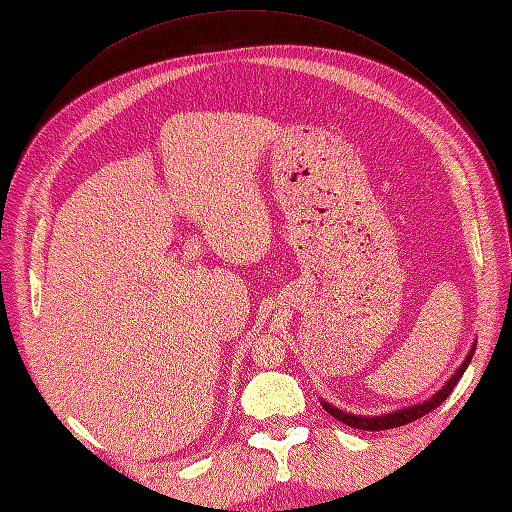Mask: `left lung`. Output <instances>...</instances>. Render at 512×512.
Wrapping results in <instances>:
<instances>
[{
  "instance_id": "left-lung-1",
  "label": "left lung",
  "mask_w": 512,
  "mask_h": 512,
  "mask_svg": "<svg viewBox=\"0 0 512 512\" xmlns=\"http://www.w3.org/2000/svg\"><path fill=\"white\" fill-rule=\"evenodd\" d=\"M473 353H475V346L471 348V353L467 355L465 363H463L459 369H456V373L448 380V384H446L438 394H434L429 400L421 402V405L407 407V409L394 411V413H388V415H382V417H359V415H351V413H342L340 409L328 405V402H324V400H321V405H324V409H326L332 417H336L338 421H342V423H346V425H351V427H357V429H365V432H382V429H392V427L407 425V423L417 421L419 417H423V415H427V413H432L434 409H438V407L442 405V402L450 396L452 388H454L456 384H459V380L463 378L465 369L469 367V363H471V359H473Z\"/></svg>"
}]
</instances>
